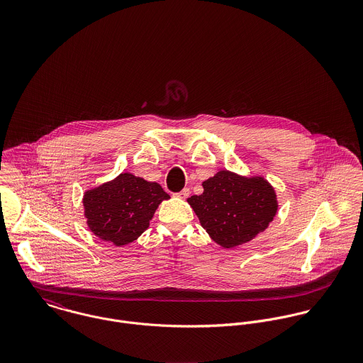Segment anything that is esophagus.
I'll list each match as a JSON object with an SVG mask.
<instances>
[{"label": "esophagus", "instance_id": "1", "mask_svg": "<svg viewBox=\"0 0 363 363\" xmlns=\"http://www.w3.org/2000/svg\"><path fill=\"white\" fill-rule=\"evenodd\" d=\"M189 194H190V190H189V189H183L182 191L174 193L173 196H174V197H177V199H182V200H186V199L189 197Z\"/></svg>", "mask_w": 363, "mask_h": 363}]
</instances>
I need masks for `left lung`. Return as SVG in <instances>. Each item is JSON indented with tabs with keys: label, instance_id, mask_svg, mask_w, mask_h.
Instances as JSON below:
<instances>
[{
	"label": "left lung",
	"instance_id": "8db88e82",
	"mask_svg": "<svg viewBox=\"0 0 363 363\" xmlns=\"http://www.w3.org/2000/svg\"><path fill=\"white\" fill-rule=\"evenodd\" d=\"M204 191L187 203L209 238L223 249L252 242L274 220L278 199L261 174L243 176L226 169L203 182Z\"/></svg>",
	"mask_w": 363,
	"mask_h": 363
}]
</instances>
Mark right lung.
<instances>
[{"label": "right lung", "mask_w": 363, "mask_h": 363, "mask_svg": "<svg viewBox=\"0 0 363 363\" xmlns=\"http://www.w3.org/2000/svg\"><path fill=\"white\" fill-rule=\"evenodd\" d=\"M169 199L156 182L123 172L84 193V216L96 238L123 247L150 228L156 209Z\"/></svg>", "instance_id": "obj_1"}]
</instances>
